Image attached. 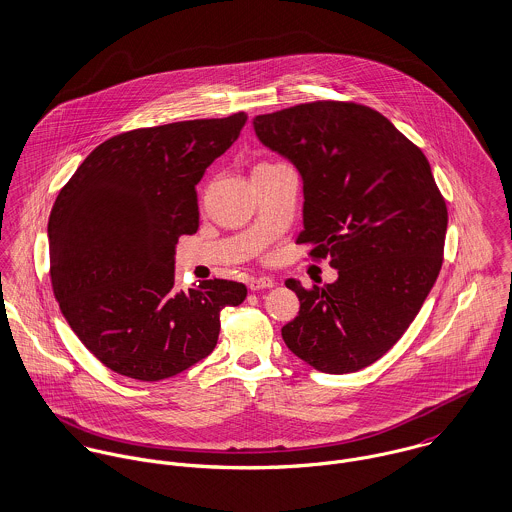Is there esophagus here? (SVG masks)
I'll list each match as a JSON object with an SVG mask.
<instances>
[{
    "instance_id": "obj_1",
    "label": "esophagus",
    "mask_w": 512,
    "mask_h": 512,
    "mask_svg": "<svg viewBox=\"0 0 512 512\" xmlns=\"http://www.w3.org/2000/svg\"><path fill=\"white\" fill-rule=\"evenodd\" d=\"M272 286H274V280H272V278H268V276H262V278H252V280L248 282V288H250L252 292L268 290V288H272Z\"/></svg>"
}]
</instances>
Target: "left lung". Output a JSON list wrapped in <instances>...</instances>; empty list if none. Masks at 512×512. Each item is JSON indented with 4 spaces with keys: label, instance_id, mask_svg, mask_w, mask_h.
Returning <instances> with one entry per match:
<instances>
[{
    "label": "left lung",
    "instance_id": "8db88e82",
    "mask_svg": "<svg viewBox=\"0 0 512 512\" xmlns=\"http://www.w3.org/2000/svg\"><path fill=\"white\" fill-rule=\"evenodd\" d=\"M258 140L288 157L303 181L311 258H329L333 284L286 286L299 313L282 327L295 357L355 372L388 353L438 280L447 207L422 153L380 112L339 100L254 118Z\"/></svg>",
    "mask_w": 512,
    "mask_h": 512
}]
</instances>
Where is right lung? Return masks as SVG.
Instances as JSON below:
<instances>
[{
    "label": "right lung",
    "instance_id": "obj_1",
    "mask_svg": "<svg viewBox=\"0 0 512 512\" xmlns=\"http://www.w3.org/2000/svg\"><path fill=\"white\" fill-rule=\"evenodd\" d=\"M248 116L118 134L61 189L49 217L51 284L82 345L110 370L155 382L217 347L220 311L246 286L205 280L175 290V244L199 228L197 183Z\"/></svg>",
    "mask_w": 512,
    "mask_h": 512
}]
</instances>
